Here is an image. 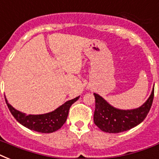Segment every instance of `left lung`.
<instances>
[{"mask_svg":"<svg viewBox=\"0 0 159 159\" xmlns=\"http://www.w3.org/2000/svg\"><path fill=\"white\" fill-rule=\"evenodd\" d=\"M154 96V88L150 97L139 108L133 110H120L111 106L104 98L94 93L96 108L94 123L106 133H120L135 127L146 118L149 112Z\"/></svg>","mask_w":159,"mask_h":159,"instance_id":"obj_1","label":"left lung"}]
</instances>
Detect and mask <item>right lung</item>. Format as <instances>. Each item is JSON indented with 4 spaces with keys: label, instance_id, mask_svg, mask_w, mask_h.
I'll return each instance as SVG.
<instances>
[{
    "label": "right lung",
    "instance_id": "right-lung-1",
    "mask_svg": "<svg viewBox=\"0 0 159 159\" xmlns=\"http://www.w3.org/2000/svg\"><path fill=\"white\" fill-rule=\"evenodd\" d=\"M79 97H77L74 99L67 101L64 104H62L58 108L49 113L42 114V115H28V116L26 114L17 111L11 105L9 104L6 97L5 99L12 116L22 125L31 130L37 131L39 133H53L54 131L59 129L63 125V124L67 120L70 107L75 102H77L79 99Z\"/></svg>",
    "mask_w": 159,
    "mask_h": 159
}]
</instances>
